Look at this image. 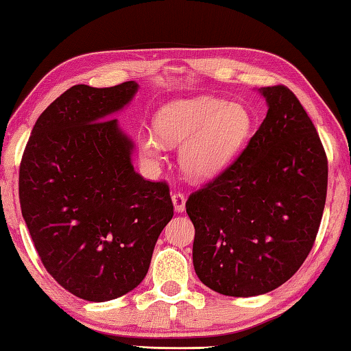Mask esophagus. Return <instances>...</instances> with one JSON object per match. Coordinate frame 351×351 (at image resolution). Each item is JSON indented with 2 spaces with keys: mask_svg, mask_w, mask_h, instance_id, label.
<instances>
[{
  "mask_svg": "<svg viewBox=\"0 0 351 351\" xmlns=\"http://www.w3.org/2000/svg\"><path fill=\"white\" fill-rule=\"evenodd\" d=\"M171 202H173L176 213H184V209H186V197H184V193H180V192L173 193V195H171Z\"/></svg>",
  "mask_w": 351,
  "mask_h": 351,
  "instance_id": "obj_1",
  "label": "esophagus"
}]
</instances>
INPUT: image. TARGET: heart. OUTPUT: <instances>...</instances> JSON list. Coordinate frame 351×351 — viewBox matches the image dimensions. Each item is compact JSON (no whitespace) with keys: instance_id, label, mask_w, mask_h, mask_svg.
<instances>
[{"instance_id":"1","label":"heart","mask_w":351,"mask_h":351,"mask_svg":"<svg viewBox=\"0 0 351 351\" xmlns=\"http://www.w3.org/2000/svg\"><path fill=\"white\" fill-rule=\"evenodd\" d=\"M250 125V114L241 104L213 97L176 99L158 110L156 132L142 134V159L158 165L164 159L165 145H181V170L193 181L213 180L241 149Z\"/></svg>"}]
</instances>
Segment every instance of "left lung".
Listing matches in <instances>:
<instances>
[{
    "mask_svg": "<svg viewBox=\"0 0 351 351\" xmlns=\"http://www.w3.org/2000/svg\"><path fill=\"white\" fill-rule=\"evenodd\" d=\"M267 115L223 173L192 193L193 267L230 297L263 295L291 278L314 245L328 184L325 149L297 97L263 87Z\"/></svg>",
    "mask_w": 351,
    "mask_h": 351,
    "instance_id": "obj_1",
    "label": "left lung"
}]
</instances>
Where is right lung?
I'll return each instance as SVG.
<instances>
[{"instance_id": "right-lung-1", "label": "right lung", "mask_w": 351, "mask_h": 351, "mask_svg": "<svg viewBox=\"0 0 351 351\" xmlns=\"http://www.w3.org/2000/svg\"><path fill=\"white\" fill-rule=\"evenodd\" d=\"M138 90L70 87L43 110L20 165V204L49 275L87 302L141 285L158 237L173 217L165 182L143 180L134 142L112 119Z\"/></svg>"}]
</instances>
